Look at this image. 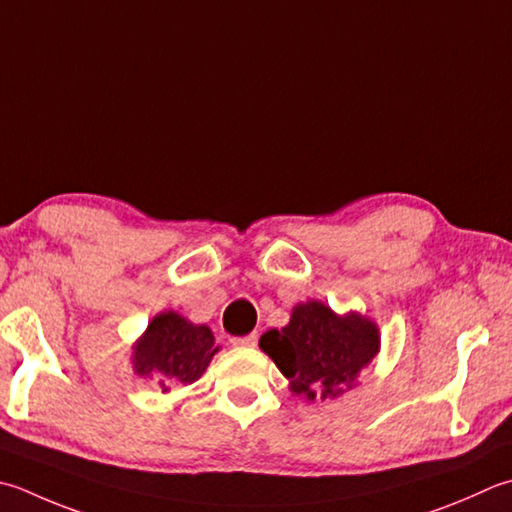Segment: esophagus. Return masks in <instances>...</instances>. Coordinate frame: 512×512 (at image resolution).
Here are the masks:
<instances>
[{
  "label": "esophagus",
  "instance_id": "1",
  "mask_svg": "<svg viewBox=\"0 0 512 512\" xmlns=\"http://www.w3.org/2000/svg\"><path fill=\"white\" fill-rule=\"evenodd\" d=\"M230 344L239 346V348H253V346H257V335L250 333L246 337H233V339H230Z\"/></svg>",
  "mask_w": 512,
  "mask_h": 512
}]
</instances>
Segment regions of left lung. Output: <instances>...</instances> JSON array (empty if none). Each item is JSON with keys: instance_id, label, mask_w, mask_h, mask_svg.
<instances>
[{"instance_id": "left-lung-1", "label": "left lung", "mask_w": 512, "mask_h": 512, "mask_svg": "<svg viewBox=\"0 0 512 512\" xmlns=\"http://www.w3.org/2000/svg\"><path fill=\"white\" fill-rule=\"evenodd\" d=\"M259 348L306 402L337 399L357 386L359 373L377 357L382 335L373 319L350 310L337 315L319 299L293 306L290 322L259 337Z\"/></svg>"}]
</instances>
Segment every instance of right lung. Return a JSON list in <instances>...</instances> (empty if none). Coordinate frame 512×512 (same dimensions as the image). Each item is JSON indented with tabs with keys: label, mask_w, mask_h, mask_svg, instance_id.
<instances>
[{
	"label": "right lung",
	"mask_w": 512,
	"mask_h": 512,
	"mask_svg": "<svg viewBox=\"0 0 512 512\" xmlns=\"http://www.w3.org/2000/svg\"><path fill=\"white\" fill-rule=\"evenodd\" d=\"M217 350L206 324H193L177 310H162L130 346V364L135 375L157 379L164 393H170V386L197 382Z\"/></svg>",
	"instance_id": "obj_1"
}]
</instances>
